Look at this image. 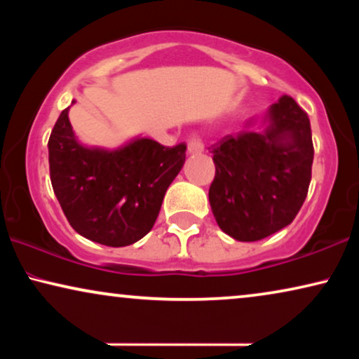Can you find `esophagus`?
Listing matches in <instances>:
<instances>
[{"label": "esophagus", "mask_w": 359, "mask_h": 359, "mask_svg": "<svg viewBox=\"0 0 359 359\" xmlns=\"http://www.w3.org/2000/svg\"><path fill=\"white\" fill-rule=\"evenodd\" d=\"M188 151H189V154H201V151H204V144L201 142L198 135H191L189 137Z\"/></svg>", "instance_id": "obj_1"}]
</instances>
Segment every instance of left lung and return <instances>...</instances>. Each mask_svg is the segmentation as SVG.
Wrapping results in <instances>:
<instances>
[{"instance_id":"left-lung-1","label":"left lung","mask_w":359,"mask_h":359,"mask_svg":"<svg viewBox=\"0 0 359 359\" xmlns=\"http://www.w3.org/2000/svg\"><path fill=\"white\" fill-rule=\"evenodd\" d=\"M264 121L263 132L240 130L212 145L210 209L238 242H257L291 224L311 184L313 145L306 112L283 96Z\"/></svg>"}]
</instances>
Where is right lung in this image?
<instances>
[{"mask_svg": "<svg viewBox=\"0 0 359 359\" xmlns=\"http://www.w3.org/2000/svg\"><path fill=\"white\" fill-rule=\"evenodd\" d=\"M68 111L48 139L50 181L63 214L93 242L135 243L154 227L166 189L184 165L186 145L139 137L116 150L86 147L75 137Z\"/></svg>", "mask_w": 359, "mask_h": 359, "instance_id": "obj_1", "label": "right lung"}]
</instances>
